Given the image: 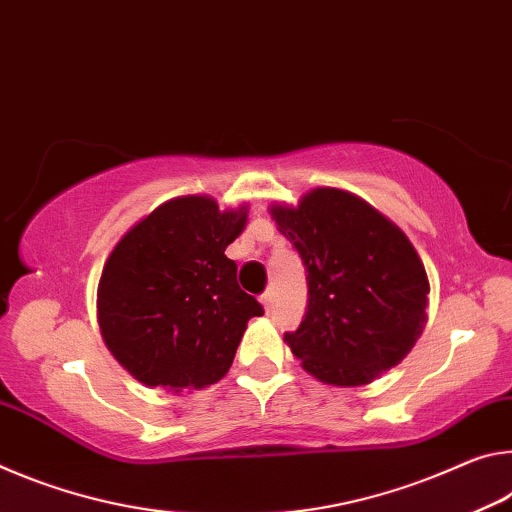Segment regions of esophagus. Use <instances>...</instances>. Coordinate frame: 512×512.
Masks as SVG:
<instances>
[{
    "instance_id": "34e87169",
    "label": "esophagus",
    "mask_w": 512,
    "mask_h": 512,
    "mask_svg": "<svg viewBox=\"0 0 512 512\" xmlns=\"http://www.w3.org/2000/svg\"><path fill=\"white\" fill-rule=\"evenodd\" d=\"M272 301H274V292L267 290L261 295V304L265 306V311H272Z\"/></svg>"
}]
</instances>
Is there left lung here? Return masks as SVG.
<instances>
[{"label": "left lung", "instance_id": "left-lung-1", "mask_svg": "<svg viewBox=\"0 0 512 512\" xmlns=\"http://www.w3.org/2000/svg\"><path fill=\"white\" fill-rule=\"evenodd\" d=\"M306 267V315L286 340L306 372L363 385L420 338L429 279L408 238L363 199L317 188L297 208L272 206Z\"/></svg>", "mask_w": 512, "mask_h": 512}]
</instances>
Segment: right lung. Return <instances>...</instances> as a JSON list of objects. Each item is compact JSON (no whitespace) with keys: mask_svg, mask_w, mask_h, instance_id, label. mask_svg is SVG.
Returning a JSON list of instances; mask_svg holds the SVG:
<instances>
[{"mask_svg":"<svg viewBox=\"0 0 512 512\" xmlns=\"http://www.w3.org/2000/svg\"><path fill=\"white\" fill-rule=\"evenodd\" d=\"M245 222V206L222 213L208 197H179L117 242L97 290L99 329L138 381L197 390L229 372L247 322L265 313L224 256Z\"/></svg>","mask_w":512,"mask_h":512,"instance_id":"right-lung-1","label":"right lung"}]
</instances>
